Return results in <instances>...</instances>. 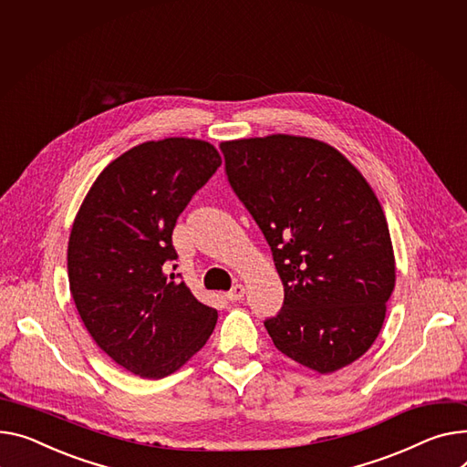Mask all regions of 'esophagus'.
<instances>
[{
    "instance_id": "esophagus-1",
    "label": "esophagus",
    "mask_w": 467,
    "mask_h": 467,
    "mask_svg": "<svg viewBox=\"0 0 467 467\" xmlns=\"http://www.w3.org/2000/svg\"><path fill=\"white\" fill-rule=\"evenodd\" d=\"M244 293H245L244 285H234L225 296H227V300H231V302H238V300L244 298Z\"/></svg>"
}]
</instances>
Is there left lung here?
<instances>
[{"instance_id":"8db88e82","label":"left lung","mask_w":467,"mask_h":467,"mask_svg":"<svg viewBox=\"0 0 467 467\" xmlns=\"http://www.w3.org/2000/svg\"><path fill=\"white\" fill-rule=\"evenodd\" d=\"M220 148L284 284V307L265 321L274 346L319 374L349 366L379 336L396 284L374 190L323 140L277 133Z\"/></svg>"}]
</instances>
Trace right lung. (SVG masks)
<instances>
[{
    "label": "right lung",
    "instance_id": "add662e5",
    "mask_svg": "<svg viewBox=\"0 0 467 467\" xmlns=\"http://www.w3.org/2000/svg\"><path fill=\"white\" fill-rule=\"evenodd\" d=\"M220 165L206 140L142 142L103 169L73 222L67 272L78 316L116 364L144 379L174 374L215 327V309L167 270L178 215Z\"/></svg>",
    "mask_w": 467,
    "mask_h": 467
}]
</instances>
